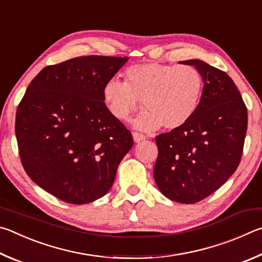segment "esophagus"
I'll return each mask as SVG.
<instances>
[{"instance_id": "1", "label": "esophagus", "mask_w": 262, "mask_h": 262, "mask_svg": "<svg viewBox=\"0 0 262 262\" xmlns=\"http://www.w3.org/2000/svg\"><path fill=\"white\" fill-rule=\"evenodd\" d=\"M132 136H134V139H135L136 143H139V141L146 139V136L143 135V134H140V132H134Z\"/></svg>"}]
</instances>
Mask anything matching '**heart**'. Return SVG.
<instances>
[{
  "label": "heart",
  "instance_id": "b5f03b06",
  "mask_svg": "<svg viewBox=\"0 0 262 262\" xmlns=\"http://www.w3.org/2000/svg\"><path fill=\"white\" fill-rule=\"evenodd\" d=\"M126 81L110 80L103 89L109 112L126 122L144 102L135 125L144 131L175 130L194 114L203 93V76L192 66L141 63L126 69Z\"/></svg>",
  "mask_w": 262,
  "mask_h": 262
}]
</instances>
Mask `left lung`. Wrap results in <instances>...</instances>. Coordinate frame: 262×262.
I'll return each mask as SVG.
<instances>
[{
    "label": "left lung",
    "mask_w": 262,
    "mask_h": 262,
    "mask_svg": "<svg viewBox=\"0 0 262 262\" xmlns=\"http://www.w3.org/2000/svg\"><path fill=\"white\" fill-rule=\"evenodd\" d=\"M204 79L200 102L184 125L157 136L154 180L162 193L194 204L221 187L239 166L247 130V108L226 72L200 59Z\"/></svg>",
    "instance_id": "obj_1"
}]
</instances>
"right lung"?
<instances>
[{"mask_svg":"<svg viewBox=\"0 0 262 262\" xmlns=\"http://www.w3.org/2000/svg\"><path fill=\"white\" fill-rule=\"evenodd\" d=\"M126 61L91 55L46 67L18 104L15 131L24 170L66 203L103 196L134 145L103 99L105 84Z\"/></svg>","mask_w":262,"mask_h":262,"instance_id":"add662e5","label":"right lung"}]
</instances>
